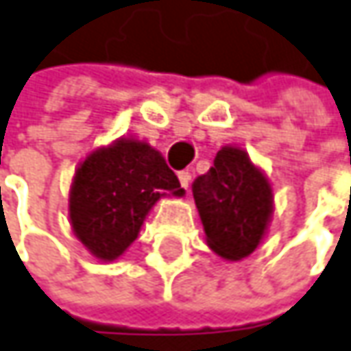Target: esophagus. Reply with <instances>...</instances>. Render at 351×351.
Segmentation results:
<instances>
[{
  "label": "esophagus",
  "instance_id": "1",
  "mask_svg": "<svg viewBox=\"0 0 351 351\" xmlns=\"http://www.w3.org/2000/svg\"><path fill=\"white\" fill-rule=\"evenodd\" d=\"M178 178H180V184H182V187H184V189H187V187H189V184H191V171L184 169V171H180V173H178Z\"/></svg>",
  "mask_w": 351,
  "mask_h": 351
}]
</instances>
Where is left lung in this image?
Wrapping results in <instances>:
<instances>
[{
	"label": "left lung",
	"instance_id": "left-lung-1",
	"mask_svg": "<svg viewBox=\"0 0 351 351\" xmlns=\"http://www.w3.org/2000/svg\"><path fill=\"white\" fill-rule=\"evenodd\" d=\"M207 243L227 261L253 253L272 215V189L247 152L225 146L193 185Z\"/></svg>",
	"mask_w": 351,
	"mask_h": 351
}]
</instances>
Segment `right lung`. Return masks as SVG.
<instances>
[{
	"instance_id": "1",
	"label": "right lung",
	"mask_w": 351,
	"mask_h": 351,
	"mask_svg": "<svg viewBox=\"0 0 351 351\" xmlns=\"http://www.w3.org/2000/svg\"><path fill=\"white\" fill-rule=\"evenodd\" d=\"M184 193L160 152L120 138L95 149L77 169L69 199L73 231L97 258L114 261L136 241L154 203Z\"/></svg>"
}]
</instances>
